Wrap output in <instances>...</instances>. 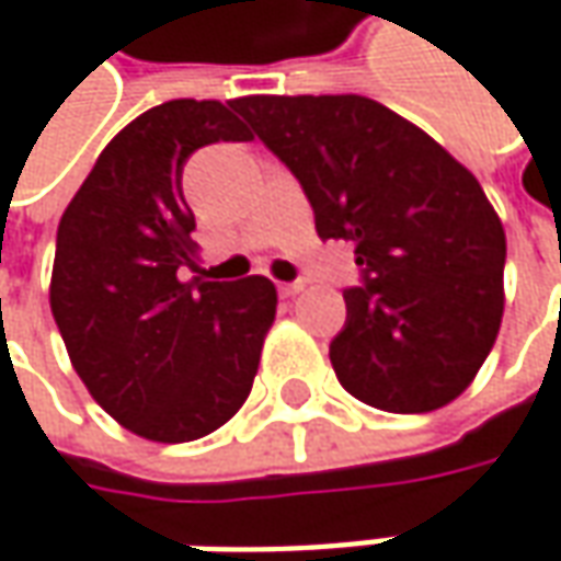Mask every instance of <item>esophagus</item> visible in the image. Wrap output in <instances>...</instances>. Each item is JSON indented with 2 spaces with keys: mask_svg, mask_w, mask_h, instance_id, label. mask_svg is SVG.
<instances>
[{
  "mask_svg": "<svg viewBox=\"0 0 561 561\" xmlns=\"http://www.w3.org/2000/svg\"><path fill=\"white\" fill-rule=\"evenodd\" d=\"M305 285L301 282H279V295L282 298H295Z\"/></svg>",
  "mask_w": 561,
  "mask_h": 561,
  "instance_id": "34e87169",
  "label": "esophagus"
}]
</instances>
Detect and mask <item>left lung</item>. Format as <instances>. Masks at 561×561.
Returning a JSON list of instances; mask_svg holds the SVG:
<instances>
[{"label":"left lung","mask_w":561,"mask_h":561,"mask_svg":"<svg viewBox=\"0 0 561 561\" xmlns=\"http://www.w3.org/2000/svg\"><path fill=\"white\" fill-rule=\"evenodd\" d=\"M231 107L301 181L320 241L365 273L330 343L340 383L383 412L457 400L505 313V228L428 133L362 94H248Z\"/></svg>","instance_id":"obj_1"}]
</instances>
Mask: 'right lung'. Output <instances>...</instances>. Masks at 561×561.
Instances as JSON below:
<instances>
[{
	"label": "right lung",
	"mask_w": 561,
	"mask_h": 561,
	"mask_svg": "<svg viewBox=\"0 0 561 561\" xmlns=\"http://www.w3.org/2000/svg\"><path fill=\"white\" fill-rule=\"evenodd\" d=\"M248 139L221 101L158 104L107 142L59 218L53 320L94 403L139 438L209 435L244 407L256 378L276 285L183 282L199 250L183 161Z\"/></svg>",
	"instance_id": "obj_1"
}]
</instances>
